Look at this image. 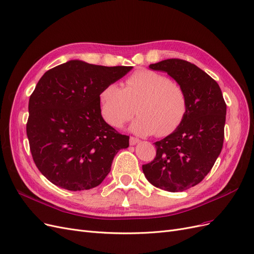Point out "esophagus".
Wrapping results in <instances>:
<instances>
[{"label": "esophagus", "instance_id": "1", "mask_svg": "<svg viewBox=\"0 0 254 254\" xmlns=\"http://www.w3.org/2000/svg\"><path fill=\"white\" fill-rule=\"evenodd\" d=\"M139 139H137V138H135V137H130L129 138V144L130 145H135V144H137V143H139Z\"/></svg>", "mask_w": 254, "mask_h": 254}]
</instances>
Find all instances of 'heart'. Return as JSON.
Wrapping results in <instances>:
<instances>
[{"label": "heart", "mask_w": 254, "mask_h": 254, "mask_svg": "<svg viewBox=\"0 0 254 254\" xmlns=\"http://www.w3.org/2000/svg\"><path fill=\"white\" fill-rule=\"evenodd\" d=\"M100 113L104 121L119 127L136 112L139 116L129 129L141 136H167L179 127L187 113L184 89L162 73L141 69L130 75L124 88L106 85L99 95Z\"/></svg>", "instance_id": "obj_1"}]
</instances>
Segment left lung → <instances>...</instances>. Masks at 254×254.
I'll use <instances>...</instances> for the list:
<instances>
[{
  "label": "left lung",
  "mask_w": 254,
  "mask_h": 254,
  "mask_svg": "<svg viewBox=\"0 0 254 254\" xmlns=\"http://www.w3.org/2000/svg\"><path fill=\"white\" fill-rule=\"evenodd\" d=\"M167 72L187 97V113L179 127L156 141V157L142 166L146 179L169 192H183L199 184L219 156L224 142L227 106L215 80L181 59L150 64Z\"/></svg>",
  "instance_id": "8db88e82"
}]
</instances>
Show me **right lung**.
I'll return each mask as SVG.
<instances>
[{"instance_id":"1","label":"right lung","mask_w":254,"mask_h":254,"mask_svg":"<svg viewBox=\"0 0 254 254\" xmlns=\"http://www.w3.org/2000/svg\"><path fill=\"white\" fill-rule=\"evenodd\" d=\"M133 66H102L69 60L47 70L28 103L26 133L37 168L48 181L69 191L99 186L115 155L128 148L101 116L99 95Z\"/></svg>"}]
</instances>
